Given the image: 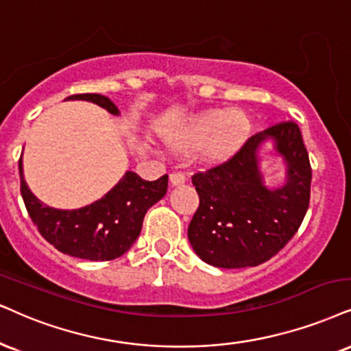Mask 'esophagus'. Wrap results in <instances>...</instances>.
Segmentation results:
<instances>
[{
  "mask_svg": "<svg viewBox=\"0 0 351 351\" xmlns=\"http://www.w3.org/2000/svg\"><path fill=\"white\" fill-rule=\"evenodd\" d=\"M169 180H171L172 185H182L185 180H187V177H185L184 172L176 171V172H172L171 176H169Z\"/></svg>",
  "mask_w": 351,
  "mask_h": 351,
  "instance_id": "obj_1",
  "label": "esophagus"
}]
</instances>
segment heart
I'll use <instances>...</instances> for the list:
<instances>
[{
    "label": "heart",
    "instance_id": "1",
    "mask_svg": "<svg viewBox=\"0 0 351 351\" xmlns=\"http://www.w3.org/2000/svg\"><path fill=\"white\" fill-rule=\"evenodd\" d=\"M252 132V122L242 110H208L197 115L176 138L179 148L202 146L208 162H221L234 156Z\"/></svg>",
    "mask_w": 351,
    "mask_h": 351
}]
</instances>
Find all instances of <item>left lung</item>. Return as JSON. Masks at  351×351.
<instances>
[{
    "instance_id": "1",
    "label": "left lung",
    "mask_w": 351,
    "mask_h": 351,
    "mask_svg": "<svg viewBox=\"0 0 351 351\" xmlns=\"http://www.w3.org/2000/svg\"><path fill=\"white\" fill-rule=\"evenodd\" d=\"M271 137L287 162V184L268 189L258 171V146ZM313 169L295 122L255 133L234 156L198 171L192 184L200 205L189 241L203 262L219 268L257 267L280 252L300 229L311 198Z\"/></svg>"
}]
</instances>
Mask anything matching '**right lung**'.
I'll use <instances>...</instances> for the list:
<instances>
[{"label":"right lung","instance_id":"obj_1","mask_svg":"<svg viewBox=\"0 0 351 351\" xmlns=\"http://www.w3.org/2000/svg\"><path fill=\"white\" fill-rule=\"evenodd\" d=\"M66 99L89 101L119 115L109 97L101 94H75ZM21 195L38 232L60 252L84 261L106 262L123 255L140 236L146 211L166 195L167 174L154 182L127 172L101 200L80 210H56L34 197L23 176L19 159Z\"/></svg>","mask_w":351,"mask_h":351}]
</instances>
